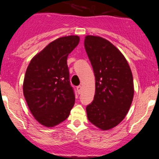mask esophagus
<instances>
[{
	"label": "esophagus",
	"instance_id": "1",
	"mask_svg": "<svg viewBox=\"0 0 159 159\" xmlns=\"http://www.w3.org/2000/svg\"><path fill=\"white\" fill-rule=\"evenodd\" d=\"M76 88H77V90H78V93H81V89H82V87L81 85H79V86H78L77 87H76Z\"/></svg>",
	"mask_w": 159,
	"mask_h": 159
}]
</instances>
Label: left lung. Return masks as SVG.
<instances>
[{
	"instance_id": "left-lung-1",
	"label": "left lung",
	"mask_w": 159,
	"mask_h": 159,
	"mask_svg": "<svg viewBox=\"0 0 159 159\" xmlns=\"http://www.w3.org/2000/svg\"><path fill=\"white\" fill-rule=\"evenodd\" d=\"M84 48L96 79L93 101L86 107L87 118L102 130H108L125 118L132 105V71L123 54L107 39L87 36Z\"/></svg>"
}]
</instances>
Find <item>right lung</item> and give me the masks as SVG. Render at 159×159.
Wrapping results in <instances>:
<instances>
[{
  "label": "right lung",
  "instance_id": "1",
  "mask_svg": "<svg viewBox=\"0 0 159 159\" xmlns=\"http://www.w3.org/2000/svg\"><path fill=\"white\" fill-rule=\"evenodd\" d=\"M79 36L58 38L30 61L23 84V93L35 119L46 127L58 125L69 116L75 93L69 81V54L78 45Z\"/></svg>",
  "mask_w": 159,
  "mask_h": 159
}]
</instances>
